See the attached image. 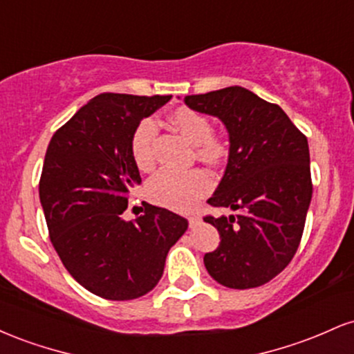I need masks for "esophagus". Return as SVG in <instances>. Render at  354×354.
<instances>
[{"instance_id": "34e87169", "label": "esophagus", "mask_w": 354, "mask_h": 354, "mask_svg": "<svg viewBox=\"0 0 354 354\" xmlns=\"http://www.w3.org/2000/svg\"><path fill=\"white\" fill-rule=\"evenodd\" d=\"M188 221H189V226H196L198 223L201 221V218L198 216V214H193V216H189V218H188Z\"/></svg>"}]
</instances>
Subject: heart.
Returning a JSON list of instances; mask_svg holds the SVG:
<instances>
[{
    "mask_svg": "<svg viewBox=\"0 0 354 354\" xmlns=\"http://www.w3.org/2000/svg\"><path fill=\"white\" fill-rule=\"evenodd\" d=\"M171 123L176 126L186 140L196 149V156L206 163H219L226 156V143L221 136L211 131L208 116L191 108H178L171 115ZM158 135V124L153 118L141 120L131 135V156L136 166L143 171L154 165V140ZM213 188V180L200 168L188 171L161 169L148 181V196L166 208L185 211L193 208L200 198Z\"/></svg>",
    "mask_w": 354,
    "mask_h": 354,
    "instance_id": "1",
    "label": "heart"
}]
</instances>
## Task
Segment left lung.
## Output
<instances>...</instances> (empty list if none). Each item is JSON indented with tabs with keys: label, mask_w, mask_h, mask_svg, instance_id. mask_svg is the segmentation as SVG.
<instances>
[{
	"label": "left lung",
	"mask_w": 354,
	"mask_h": 354,
	"mask_svg": "<svg viewBox=\"0 0 354 354\" xmlns=\"http://www.w3.org/2000/svg\"><path fill=\"white\" fill-rule=\"evenodd\" d=\"M191 109L216 116L230 135L225 176L208 203L238 214L205 216L221 243L205 266L223 286H261L290 265L301 241L313 185L306 136L278 104L230 86L185 98Z\"/></svg>",
	"instance_id": "1"
}]
</instances>
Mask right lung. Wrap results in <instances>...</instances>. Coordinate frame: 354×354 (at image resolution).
Listing matches in <instances>:
<instances>
[{"label":"right lung","instance_id":"right-lung-1","mask_svg":"<svg viewBox=\"0 0 354 354\" xmlns=\"http://www.w3.org/2000/svg\"><path fill=\"white\" fill-rule=\"evenodd\" d=\"M171 96L103 93L51 138L39 201L53 246L81 286L111 301L140 298L163 276L169 248L188 230L173 211L145 203L126 221L128 196L141 183L131 135Z\"/></svg>","mask_w":354,"mask_h":354}]
</instances>
